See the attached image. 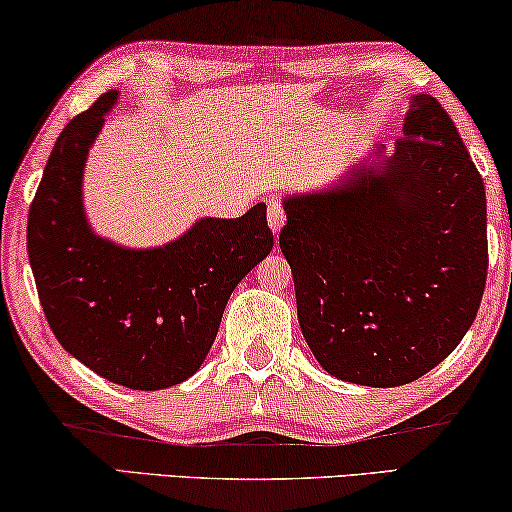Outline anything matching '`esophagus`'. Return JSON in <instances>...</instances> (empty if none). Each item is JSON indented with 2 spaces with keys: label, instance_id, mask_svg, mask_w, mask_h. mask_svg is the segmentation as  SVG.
<instances>
[{
  "label": "esophagus",
  "instance_id": "obj_1",
  "mask_svg": "<svg viewBox=\"0 0 512 512\" xmlns=\"http://www.w3.org/2000/svg\"><path fill=\"white\" fill-rule=\"evenodd\" d=\"M266 218H269V227L273 229V234H278L285 225V208L278 199L269 201V208H266Z\"/></svg>",
  "mask_w": 512,
  "mask_h": 512
}]
</instances>
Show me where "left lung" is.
Segmentation results:
<instances>
[{
	"instance_id": "obj_1",
	"label": "left lung",
	"mask_w": 512,
	"mask_h": 512,
	"mask_svg": "<svg viewBox=\"0 0 512 512\" xmlns=\"http://www.w3.org/2000/svg\"><path fill=\"white\" fill-rule=\"evenodd\" d=\"M380 162L334 190L285 199L280 250L322 369L397 387L441 364L473 325L487 206L455 122L431 95L413 97L397 150Z\"/></svg>"
}]
</instances>
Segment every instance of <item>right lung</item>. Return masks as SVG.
I'll return each instance as SVG.
<instances>
[{"label": "right lung", "instance_id": "1", "mask_svg": "<svg viewBox=\"0 0 512 512\" xmlns=\"http://www.w3.org/2000/svg\"><path fill=\"white\" fill-rule=\"evenodd\" d=\"M118 99L109 90L78 113L50 153L27 220L39 301L69 355L129 390H162L199 369L234 287L271 253L266 204L234 220L204 218L181 239L127 250L92 234L81 178Z\"/></svg>", "mask_w": 512, "mask_h": 512}]
</instances>
